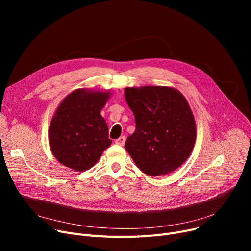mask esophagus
<instances>
[{
	"label": "esophagus",
	"instance_id": "esophagus-1",
	"mask_svg": "<svg viewBox=\"0 0 251 251\" xmlns=\"http://www.w3.org/2000/svg\"><path fill=\"white\" fill-rule=\"evenodd\" d=\"M125 140H126V138H125L124 136H121L120 138H118V139H116V140H115V143H116V144H118V146H121V147H123L124 144H125Z\"/></svg>",
	"mask_w": 251,
	"mask_h": 251
}]
</instances>
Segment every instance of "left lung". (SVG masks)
I'll return each instance as SVG.
<instances>
[{
	"instance_id": "8db88e82",
	"label": "left lung",
	"mask_w": 251,
	"mask_h": 251,
	"mask_svg": "<svg viewBox=\"0 0 251 251\" xmlns=\"http://www.w3.org/2000/svg\"><path fill=\"white\" fill-rule=\"evenodd\" d=\"M124 96L136 123L126 151L147 175L172 173L190 156L196 139L187 100L170 86L126 87Z\"/></svg>"
}]
</instances>
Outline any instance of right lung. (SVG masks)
I'll return each instance as SVG.
<instances>
[{
	"mask_svg": "<svg viewBox=\"0 0 251 251\" xmlns=\"http://www.w3.org/2000/svg\"><path fill=\"white\" fill-rule=\"evenodd\" d=\"M108 90L78 88L58 105L49 127V143L56 159L76 172L94 167L112 143L100 111Z\"/></svg>",
	"mask_w": 251,
	"mask_h": 251,
	"instance_id": "1",
	"label": "right lung"
}]
</instances>
